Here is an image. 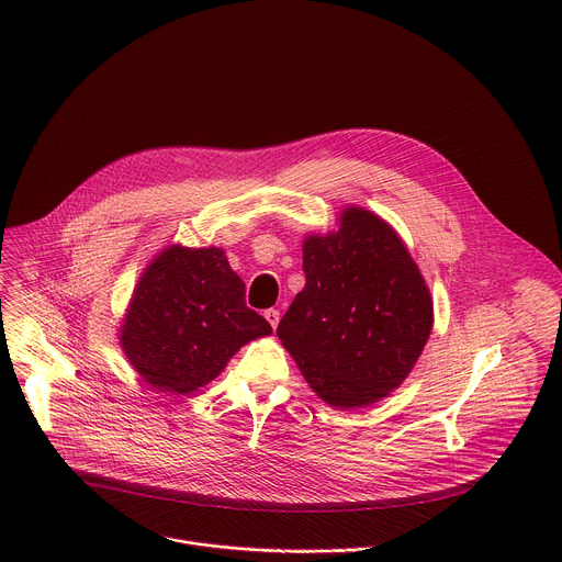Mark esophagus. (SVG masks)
<instances>
[{
    "mask_svg": "<svg viewBox=\"0 0 562 562\" xmlns=\"http://www.w3.org/2000/svg\"><path fill=\"white\" fill-rule=\"evenodd\" d=\"M265 317H267V323L276 329L278 323H280V311H278V308H267V311H265Z\"/></svg>",
    "mask_w": 562,
    "mask_h": 562,
    "instance_id": "obj_1",
    "label": "esophagus"
}]
</instances>
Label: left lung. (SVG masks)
Here are the masks:
<instances>
[{
	"label": "left lung",
	"instance_id": "left-lung-1",
	"mask_svg": "<svg viewBox=\"0 0 562 562\" xmlns=\"http://www.w3.org/2000/svg\"><path fill=\"white\" fill-rule=\"evenodd\" d=\"M306 284L278 338L311 389L338 409L371 405L403 382L434 323L429 289L393 228L347 209L340 231L304 239Z\"/></svg>",
	"mask_w": 562,
	"mask_h": 562
}]
</instances>
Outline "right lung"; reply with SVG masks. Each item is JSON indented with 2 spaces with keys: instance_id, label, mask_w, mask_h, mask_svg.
<instances>
[{
  "instance_id": "obj_1",
  "label": "right lung",
  "mask_w": 562,
  "mask_h": 562,
  "mask_svg": "<svg viewBox=\"0 0 562 562\" xmlns=\"http://www.w3.org/2000/svg\"><path fill=\"white\" fill-rule=\"evenodd\" d=\"M269 334L222 249L169 247L137 282L122 347L153 389L189 393L211 382L239 347Z\"/></svg>"
}]
</instances>
